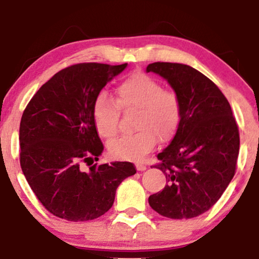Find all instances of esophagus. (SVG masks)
<instances>
[{
	"label": "esophagus",
	"mask_w": 259,
	"mask_h": 259,
	"mask_svg": "<svg viewBox=\"0 0 259 259\" xmlns=\"http://www.w3.org/2000/svg\"><path fill=\"white\" fill-rule=\"evenodd\" d=\"M137 169L138 171H145L146 169V165L143 164V162H140V164H137Z\"/></svg>",
	"instance_id": "esophagus-1"
}]
</instances>
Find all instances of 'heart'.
<instances>
[{
	"instance_id": "heart-1",
	"label": "heart",
	"mask_w": 259,
	"mask_h": 259,
	"mask_svg": "<svg viewBox=\"0 0 259 259\" xmlns=\"http://www.w3.org/2000/svg\"><path fill=\"white\" fill-rule=\"evenodd\" d=\"M120 109L136 112L131 136L120 137L108 145L112 158L138 160L147 154L157 141H166L175 134L180 120L178 94L162 88L158 80L136 73L116 88L115 100L100 93L93 102V120L99 136L112 139L119 132Z\"/></svg>"
}]
</instances>
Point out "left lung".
Here are the masks:
<instances>
[{
    "label": "left lung",
    "instance_id": "8db88e82",
    "mask_svg": "<svg viewBox=\"0 0 259 259\" xmlns=\"http://www.w3.org/2000/svg\"><path fill=\"white\" fill-rule=\"evenodd\" d=\"M146 72L167 80L180 100L178 128L152 166L164 172L167 185L150 196L148 203L164 217H197L217 203L235 176L238 125L225 95L197 69L154 62Z\"/></svg>",
    "mask_w": 259,
    "mask_h": 259
}]
</instances>
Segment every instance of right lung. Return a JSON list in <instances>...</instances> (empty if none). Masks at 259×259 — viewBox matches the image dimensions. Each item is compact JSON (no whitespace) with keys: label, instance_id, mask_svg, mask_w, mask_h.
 I'll list each match as a JSON object with an SVG mask.
<instances>
[{"label":"right lung","instance_id":"obj_1","mask_svg":"<svg viewBox=\"0 0 259 259\" xmlns=\"http://www.w3.org/2000/svg\"><path fill=\"white\" fill-rule=\"evenodd\" d=\"M127 63L66 67L28 102L20 123V164L45 208L70 222L92 221L114 203L120 183L137 172L128 161L94 164L104 151L93 102ZM92 164L86 172L83 165Z\"/></svg>","mask_w":259,"mask_h":259}]
</instances>
